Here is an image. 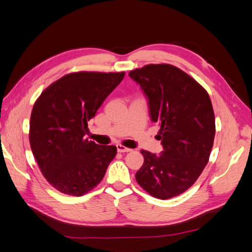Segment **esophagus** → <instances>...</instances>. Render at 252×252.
Wrapping results in <instances>:
<instances>
[{
  "mask_svg": "<svg viewBox=\"0 0 252 252\" xmlns=\"http://www.w3.org/2000/svg\"><path fill=\"white\" fill-rule=\"evenodd\" d=\"M117 148H118V151H119V152H130V151L132 150V149H130V148L123 146V145H121V144H118V145H117Z\"/></svg>",
  "mask_w": 252,
  "mask_h": 252,
  "instance_id": "1",
  "label": "esophagus"
}]
</instances>
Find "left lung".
Returning <instances> with one entry per match:
<instances>
[{"instance_id":"obj_1","label":"left lung","mask_w":252,"mask_h":252,"mask_svg":"<svg viewBox=\"0 0 252 252\" xmlns=\"http://www.w3.org/2000/svg\"><path fill=\"white\" fill-rule=\"evenodd\" d=\"M148 97L151 121L159 125V156L141 150L144 164L135 173L150 195L167 200L191 187L209 161L216 120L207 91L170 64H149L129 72Z\"/></svg>"}]
</instances>
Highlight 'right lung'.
Masks as SVG:
<instances>
[{
	"mask_svg": "<svg viewBox=\"0 0 252 252\" xmlns=\"http://www.w3.org/2000/svg\"><path fill=\"white\" fill-rule=\"evenodd\" d=\"M125 72L79 71L53 82L30 116L29 142L45 179L60 192L81 196L100 183L117 155L84 138L88 122Z\"/></svg>",
	"mask_w": 252,
	"mask_h": 252,
	"instance_id": "1",
	"label": "right lung"
}]
</instances>
